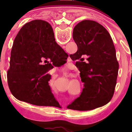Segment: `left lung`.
<instances>
[{
  "label": "left lung",
  "instance_id": "1",
  "mask_svg": "<svg viewBox=\"0 0 132 132\" xmlns=\"http://www.w3.org/2000/svg\"><path fill=\"white\" fill-rule=\"evenodd\" d=\"M73 38L78 49L71 56L85 88L67 108L85 111L105 105L114 94L119 68L111 36L103 26L86 20L75 26Z\"/></svg>",
  "mask_w": 132,
  "mask_h": 132
}]
</instances>
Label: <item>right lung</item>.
Masks as SVG:
<instances>
[{"mask_svg": "<svg viewBox=\"0 0 132 132\" xmlns=\"http://www.w3.org/2000/svg\"><path fill=\"white\" fill-rule=\"evenodd\" d=\"M62 53L67 55L56 43L47 22L35 20L24 24L14 41L7 71L12 95L34 105L54 106L56 100L49 85L51 75L47 72L53 67L52 61Z\"/></svg>", "mask_w": 132, "mask_h": 132, "instance_id": "1", "label": "right lung"}]
</instances>
